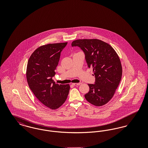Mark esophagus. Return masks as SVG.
<instances>
[{
	"label": "esophagus",
	"mask_w": 148,
	"mask_h": 148,
	"mask_svg": "<svg viewBox=\"0 0 148 148\" xmlns=\"http://www.w3.org/2000/svg\"><path fill=\"white\" fill-rule=\"evenodd\" d=\"M80 84H81L80 83H73V85H74V86H78V85Z\"/></svg>",
	"instance_id": "1"
}]
</instances>
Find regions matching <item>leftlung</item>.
I'll use <instances>...</instances> for the list:
<instances>
[{"mask_svg": "<svg viewBox=\"0 0 148 148\" xmlns=\"http://www.w3.org/2000/svg\"><path fill=\"white\" fill-rule=\"evenodd\" d=\"M71 47L83 50L88 68L94 71L95 83L88 84L86 100L97 106L105 105L112 98L121 80L122 67L118 54L109 44L96 39L76 40Z\"/></svg>", "mask_w": 148, "mask_h": 148, "instance_id": "left-lung-1", "label": "left lung"}]
</instances>
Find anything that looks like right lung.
<instances>
[{"instance_id": "1", "label": "right lung", "mask_w": 148, "mask_h": 148, "mask_svg": "<svg viewBox=\"0 0 148 148\" xmlns=\"http://www.w3.org/2000/svg\"><path fill=\"white\" fill-rule=\"evenodd\" d=\"M68 42L49 44L37 48L29 59L27 79L36 98L44 106L56 109L68 95L69 84H58L53 80L60 53Z\"/></svg>"}]
</instances>
